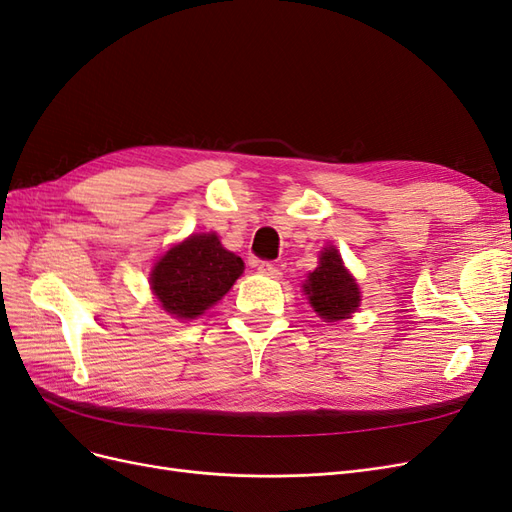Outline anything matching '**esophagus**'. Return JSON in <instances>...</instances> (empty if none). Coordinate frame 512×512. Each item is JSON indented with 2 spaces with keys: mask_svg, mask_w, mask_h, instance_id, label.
Here are the masks:
<instances>
[{
  "mask_svg": "<svg viewBox=\"0 0 512 512\" xmlns=\"http://www.w3.org/2000/svg\"><path fill=\"white\" fill-rule=\"evenodd\" d=\"M254 267H256V271H258L260 275H269V277H277V275H280V269H277L275 265H271V262H267V260H258Z\"/></svg>",
  "mask_w": 512,
  "mask_h": 512,
  "instance_id": "obj_1",
  "label": "esophagus"
}]
</instances>
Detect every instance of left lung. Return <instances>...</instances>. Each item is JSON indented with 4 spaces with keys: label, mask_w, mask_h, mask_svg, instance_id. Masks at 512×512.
Returning <instances> with one entry per match:
<instances>
[{
    "label": "left lung",
    "mask_w": 512,
    "mask_h": 512,
    "mask_svg": "<svg viewBox=\"0 0 512 512\" xmlns=\"http://www.w3.org/2000/svg\"><path fill=\"white\" fill-rule=\"evenodd\" d=\"M303 290L314 312L327 322L348 318L361 301L359 288H356L352 275L344 269L335 247H324L320 265L314 273H309Z\"/></svg>",
    "instance_id": "1"
}]
</instances>
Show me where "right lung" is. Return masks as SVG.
<instances>
[{"mask_svg":"<svg viewBox=\"0 0 512 512\" xmlns=\"http://www.w3.org/2000/svg\"><path fill=\"white\" fill-rule=\"evenodd\" d=\"M243 273V260L224 250L215 235H192L158 260L151 288L177 318H196L218 303Z\"/></svg>","mask_w":512,"mask_h":512,"instance_id":"right-lung-1","label":"right lung"}]
</instances>
